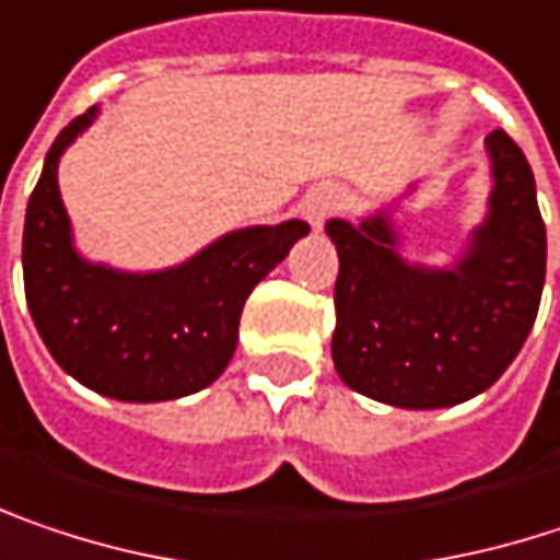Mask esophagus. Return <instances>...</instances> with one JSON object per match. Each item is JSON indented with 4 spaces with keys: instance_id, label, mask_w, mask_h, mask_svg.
<instances>
[{
    "instance_id": "34e87169",
    "label": "esophagus",
    "mask_w": 560,
    "mask_h": 560,
    "mask_svg": "<svg viewBox=\"0 0 560 560\" xmlns=\"http://www.w3.org/2000/svg\"><path fill=\"white\" fill-rule=\"evenodd\" d=\"M339 201H342V198H339L336 188H317V191L307 195V201H304V221L314 230H324V224L339 211Z\"/></svg>"
}]
</instances>
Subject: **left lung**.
<instances>
[{
    "label": "left lung",
    "instance_id": "obj_1",
    "mask_svg": "<svg viewBox=\"0 0 560 560\" xmlns=\"http://www.w3.org/2000/svg\"><path fill=\"white\" fill-rule=\"evenodd\" d=\"M490 195L452 262L407 259L397 224L410 185L359 221H327L339 253L332 365L352 390L404 410L483 394L520 355L545 284L535 178L506 130L483 137Z\"/></svg>",
    "mask_w": 560,
    "mask_h": 560
}]
</instances>
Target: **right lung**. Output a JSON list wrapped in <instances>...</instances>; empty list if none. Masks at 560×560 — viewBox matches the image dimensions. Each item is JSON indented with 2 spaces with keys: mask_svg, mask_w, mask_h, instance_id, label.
I'll use <instances>...</instances> for the list:
<instances>
[{
  "mask_svg": "<svg viewBox=\"0 0 560 560\" xmlns=\"http://www.w3.org/2000/svg\"><path fill=\"white\" fill-rule=\"evenodd\" d=\"M95 118L98 105L57 133L31 191L22 240L27 311L54 362L89 390L128 404L188 397L221 378L249 291L311 228L291 218L228 230L150 272L82 256L57 170Z\"/></svg>",
  "mask_w": 560,
  "mask_h": 560,
  "instance_id": "obj_1",
  "label": "right lung"
}]
</instances>
